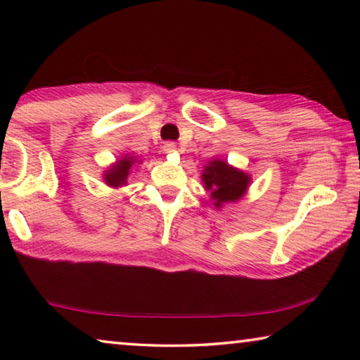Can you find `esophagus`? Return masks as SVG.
I'll list each match as a JSON object with an SVG mask.
<instances>
[{
	"label": "esophagus",
	"instance_id": "obj_1",
	"mask_svg": "<svg viewBox=\"0 0 360 360\" xmlns=\"http://www.w3.org/2000/svg\"><path fill=\"white\" fill-rule=\"evenodd\" d=\"M176 150V144L174 143H165L163 144V152H165V154H172V152H174Z\"/></svg>",
	"mask_w": 360,
	"mask_h": 360
}]
</instances>
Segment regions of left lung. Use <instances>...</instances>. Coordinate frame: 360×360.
<instances>
[{
	"label": "left lung",
	"instance_id": "left-lung-1",
	"mask_svg": "<svg viewBox=\"0 0 360 360\" xmlns=\"http://www.w3.org/2000/svg\"><path fill=\"white\" fill-rule=\"evenodd\" d=\"M202 179L206 191L211 192L216 208H221L224 203L240 200L246 193L248 186L251 184L249 174L217 158L205 167Z\"/></svg>",
	"mask_w": 360,
	"mask_h": 360
}]
</instances>
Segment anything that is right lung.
I'll return each instance as SVG.
<instances>
[{
	"label": "right lung",
	"mask_w": 360,
	"mask_h": 360,
	"mask_svg": "<svg viewBox=\"0 0 360 360\" xmlns=\"http://www.w3.org/2000/svg\"><path fill=\"white\" fill-rule=\"evenodd\" d=\"M136 163V158L124 155L114 163V165L105 172V182L109 187H122L127 184L131 167Z\"/></svg>",
	"instance_id": "1"
}]
</instances>
